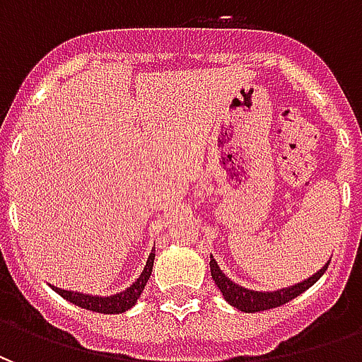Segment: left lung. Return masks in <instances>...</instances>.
I'll return each mask as SVG.
<instances>
[{
	"label": "left lung",
	"instance_id": "left-lung-1",
	"mask_svg": "<svg viewBox=\"0 0 362 362\" xmlns=\"http://www.w3.org/2000/svg\"><path fill=\"white\" fill-rule=\"evenodd\" d=\"M327 266H329V262H327L326 266L322 267L318 273H314L312 277H308V279L303 281V283H296V285H293V287L281 288V291H275V293H259V291H248V288H244L240 287V285L233 283L225 273L221 272L219 266H217V262L213 259V256H211V262H209V267H211V277L213 281H215V285L221 288V293H223V296H225V300L243 312L269 310V308H275V306H281V304L293 300L295 296H298L300 293H304L306 288L312 287V285H314V283L324 275Z\"/></svg>",
	"mask_w": 362,
	"mask_h": 362
}]
</instances>
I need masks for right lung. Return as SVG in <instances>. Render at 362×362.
I'll list each match as a JSON object with an SVG mask.
<instances>
[{"mask_svg": "<svg viewBox=\"0 0 362 362\" xmlns=\"http://www.w3.org/2000/svg\"><path fill=\"white\" fill-rule=\"evenodd\" d=\"M153 262H155V254L151 252L147 264L143 267V273L139 275V279L135 281L132 287H127L126 291H122L118 295L112 296H90V295H81V293H71V291H62V288L56 287V293L64 296L69 303L81 306L85 310L100 312V314H122V312L129 310L137 298L141 296L143 288L147 285V281L151 277V272H153Z\"/></svg>", "mask_w": 362, "mask_h": 362, "instance_id": "obj_1", "label": "right lung"}]
</instances>
